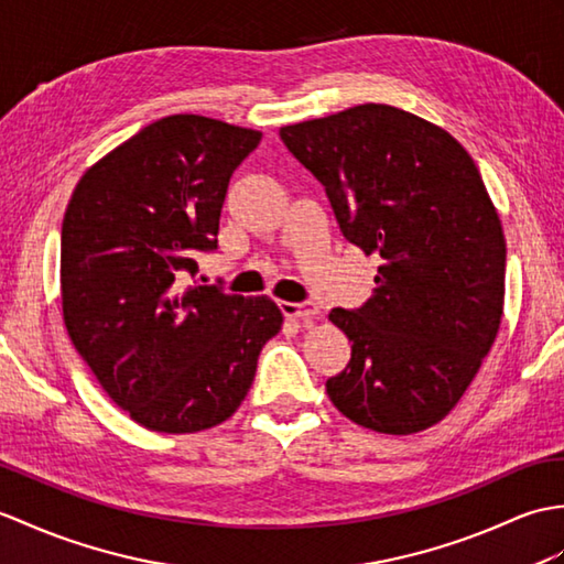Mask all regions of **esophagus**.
Wrapping results in <instances>:
<instances>
[{"label": "esophagus", "instance_id": "esophagus-1", "mask_svg": "<svg viewBox=\"0 0 564 564\" xmlns=\"http://www.w3.org/2000/svg\"><path fill=\"white\" fill-rule=\"evenodd\" d=\"M279 307L283 312V317H288V319H312V317H317V314H319V310L314 305L288 303V300H281Z\"/></svg>", "mask_w": 564, "mask_h": 564}]
</instances>
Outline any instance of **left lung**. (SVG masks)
<instances>
[{
    "mask_svg": "<svg viewBox=\"0 0 564 564\" xmlns=\"http://www.w3.org/2000/svg\"><path fill=\"white\" fill-rule=\"evenodd\" d=\"M281 139L324 185L346 240L382 259L368 303L329 312L352 346L326 394L384 435L437 425L505 307V232L474 159L442 127L382 102L281 127Z\"/></svg>",
    "mask_w": 564,
    "mask_h": 564,
    "instance_id": "left-lung-1",
    "label": "left lung"
}]
</instances>
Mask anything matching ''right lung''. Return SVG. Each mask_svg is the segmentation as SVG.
I'll list each match as a JSON object with an SVG mask.
<instances>
[{
  "label": "right lung",
  "mask_w": 564,
  "mask_h": 564,
  "mask_svg": "<svg viewBox=\"0 0 564 564\" xmlns=\"http://www.w3.org/2000/svg\"><path fill=\"white\" fill-rule=\"evenodd\" d=\"M257 129L170 115L105 153L62 220V317L78 356L134 423L202 432L240 409L283 326L267 295L182 285L214 250L228 182Z\"/></svg>",
  "instance_id": "right-lung-1"
}]
</instances>
